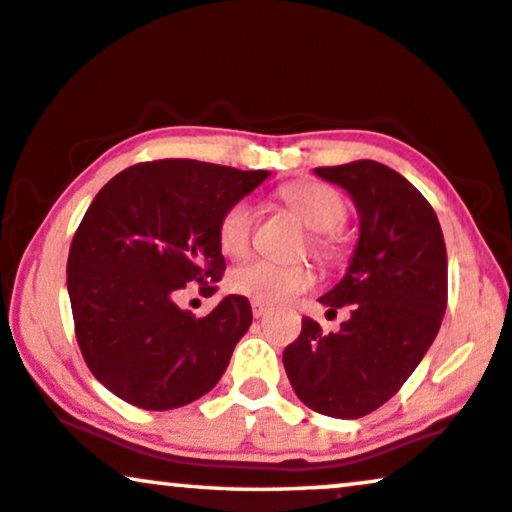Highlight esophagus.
Masks as SVG:
<instances>
[{
  "label": "esophagus",
  "mask_w": 512,
  "mask_h": 512,
  "mask_svg": "<svg viewBox=\"0 0 512 512\" xmlns=\"http://www.w3.org/2000/svg\"><path fill=\"white\" fill-rule=\"evenodd\" d=\"M269 312V307L264 302H257V300H252V314L257 316V319H260V316H264Z\"/></svg>",
  "instance_id": "34e87169"
}]
</instances>
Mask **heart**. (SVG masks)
Returning a JSON list of instances; mask_svg holds the SVG:
<instances>
[{
	"label": "heart",
	"instance_id": "obj_1",
	"mask_svg": "<svg viewBox=\"0 0 512 512\" xmlns=\"http://www.w3.org/2000/svg\"><path fill=\"white\" fill-rule=\"evenodd\" d=\"M281 198L297 217L314 231L309 248L321 260H331L338 250L335 236L347 222V200L333 186L321 181H297L281 189ZM217 241L224 255L241 257L252 241V205L236 200L219 217ZM229 286L234 293L264 304L286 302L314 286V271L307 264H276L264 257L243 262L231 271Z\"/></svg>",
	"mask_w": 512,
	"mask_h": 512
}]
</instances>
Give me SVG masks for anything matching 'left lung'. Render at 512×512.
<instances>
[{"instance_id":"8db88e82","label":"left lung","mask_w":512,"mask_h":512,"mask_svg":"<svg viewBox=\"0 0 512 512\" xmlns=\"http://www.w3.org/2000/svg\"><path fill=\"white\" fill-rule=\"evenodd\" d=\"M314 172L342 186L359 210L347 274L319 300L328 312L347 307L349 319L338 333L302 319L283 366L309 409L361 418L401 390L442 326L446 245L432 205L392 167L357 160Z\"/></svg>"}]
</instances>
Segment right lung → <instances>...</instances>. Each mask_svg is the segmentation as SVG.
Here are the masks:
<instances>
[{"label":"right lung","instance_id":"add662e5","mask_svg":"<svg viewBox=\"0 0 512 512\" xmlns=\"http://www.w3.org/2000/svg\"><path fill=\"white\" fill-rule=\"evenodd\" d=\"M267 170L153 160L96 193L68 252V295L84 364L127 404L167 411L219 383L252 323L250 302L226 295L203 319L177 307L186 283L215 295L226 262L219 217Z\"/></svg>","mask_w":512,"mask_h":512}]
</instances>
